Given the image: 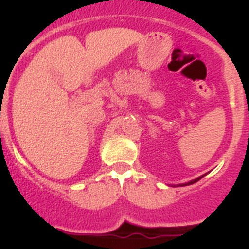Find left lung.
Segmentation results:
<instances>
[{
	"mask_svg": "<svg viewBox=\"0 0 249 249\" xmlns=\"http://www.w3.org/2000/svg\"><path fill=\"white\" fill-rule=\"evenodd\" d=\"M204 176H206V175L201 176V177H197V178H195V179H192V181H190V182H187V183H181V184H178V186H177V187L190 186V184H193V183H196V182H197V181H199V179H201V178H202V177H204Z\"/></svg>",
	"mask_w": 249,
	"mask_h": 249,
	"instance_id": "8db88e82",
	"label": "left lung"
}]
</instances>
